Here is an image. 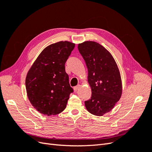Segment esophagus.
<instances>
[{
  "mask_svg": "<svg viewBox=\"0 0 152 152\" xmlns=\"http://www.w3.org/2000/svg\"><path fill=\"white\" fill-rule=\"evenodd\" d=\"M80 85L79 84V85H77V86H76L73 87V89H74L75 91H77L78 90L80 89Z\"/></svg>",
  "mask_w": 152,
  "mask_h": 152,
  "instance_id": "obj_1",
  "label": "esophagus"
}]
</instances>
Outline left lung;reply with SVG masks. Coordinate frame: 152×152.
I'll list each match as a JSON object with an SVG mask.
<instances>
[{
  "instance_id": "left-lung-1",
  "label": "left lung",
  "mask_w": 152,
  "mask_h": 152,
  "mask_svg": "<svg viewBox=\"0 0 152 152\" xmlns=\"http://www.w3.org/2000/svg\"><path fill=\"white\" fill-rule=\"evenodd\" d=\"M79 49L88 70L91 97L86 101L89 113L103 116L111 111L120 99L122 93L121 77L112 55L102 45L86 41L79 44Z\"/></svg>"
}]
</instances>
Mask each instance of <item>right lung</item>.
Returning a JSON list of instances; mask_svg holds the SVG:
<instances>
[{"label": "right lung", "instance_id": "add662e5", "mask_svg": "<svg viewBox=\"0 0 152 152\" xmlns=\"http://www.w3.org/2000/svg\"><path fill=\"white\" fill-rule=\"evenodd\" d=\"M75 44L60 41L50 44L39 55L27 73L26 93L32 106L44 115L62 112L73 89L65 72V63Z\"/></svg>", "mask_w": 152, "mask_h": 152}]
</instances>
